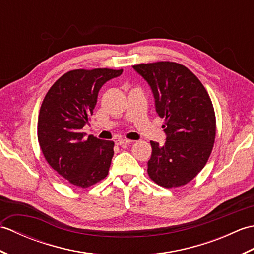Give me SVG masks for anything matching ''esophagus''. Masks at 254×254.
I'll use <instances>...</instances> for the list:
<instances>
[{
    "label": "esophagus",
    "mask_w": 254,
    "mask_h": 254,
    "mask_svg": "<svg viewBox=\"0 0 254 254\" xmlns=\"http://www.w3.org/2000/svg\"><path fill=\"white\" fill-rule=\"evenodd\" d=\"M132 141H127V139H123V138H120V139H117L116 141V144L117 145H121V146H123V145H128L131 144Z\"/></svg>",
    "instance_id": "obj_1"
}]
</instances>
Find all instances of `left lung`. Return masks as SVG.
I'll use <instances>...</instances> for the list:
<instances>
[{"label": "left lung", "mask_w": 254, "mask_h": 254, "mask_svg": "<svg viewBox=\"0 0 254 254\" xmlns=\"http://www.w3.org/2000/svg\"><path fill=\"white\" fill-rule=\"evenodd\" d=\"M152 88L156 112L165 119L166 143L150 142V179L164 188L185 186L212 153L216 134L214 108L206 89L190 69L175 62L134 65Z\"/></svg>", "instance_id": "8db88e82"}]
</instances>
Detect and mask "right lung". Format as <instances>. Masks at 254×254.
I'll list each match as a JSON object with an SVG mask.
<instances>
[{
	"label": "right lung",
	"mask_w": 254,
	"mask_h": 254,
	"mask_svg": "<svg viewBox=\"0 0 254 254\" xmlns=\"http://www.w3.org/2000/svg\"><path fill=\"white\" fill-rule=\"evenodd\" d=\"M123 69H74L52 85L40 108L38 141L46 160L72 185L88 188L108 175L112 141L86 134L82 128L97 104L100 88Z\"/></svg>",
	"instance_id": "obj_1"
}]
</instances>
